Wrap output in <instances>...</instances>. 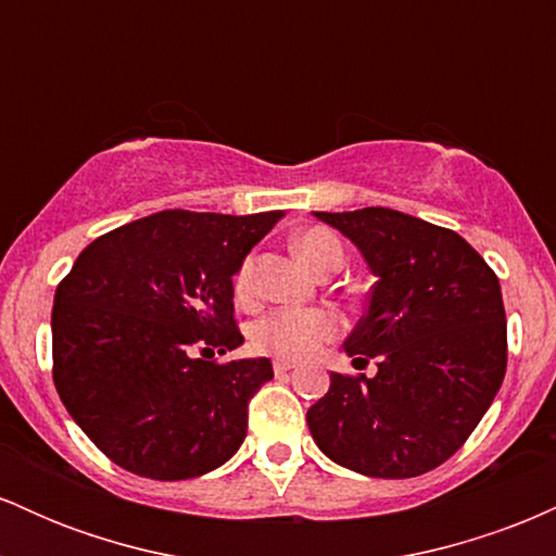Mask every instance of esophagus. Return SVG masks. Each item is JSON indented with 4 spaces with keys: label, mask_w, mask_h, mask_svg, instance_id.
I'll use <instances>...</instances> for the list:
<instances>
[{
    "label": "esophagus",
    "mask_w": 556,
    "mask_h": 556,
    "mask_svg": "<svg viewBox=\"0 0 556 556\" xmlns=\"http://www.w3.org/2000/svg\"><path fill=\"white\" fill-rule=\"evenodd\" d=\"M292 368H295V363L292 361H285V358L274 361V374H287V371H292Z\"/></svg>",
    "instance_id": "esophagus-1"
}]
</instances>
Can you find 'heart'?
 I'll return each instance as SVG.
<instances>
[{"label":"heart","instance_id":"1","mask_svg":"<svg viewBox=\"0 0 556 556\" xmlns=\"http://www.w3.org/2000/svg\"><path fill=\"white\" fill-rule=\"evenodd\" d=\"M292 251L308 271L334 274L344 264L342 240L327 227H311L292 240ZM253 292V258L248 256L235 274V295L240 300ZM337 331V318L318 308H282L258 318L251 327V344L261 353L285 361H303L314 355Z\"/></svg>","mask_w":556,"mask_h":556}]
</instances>
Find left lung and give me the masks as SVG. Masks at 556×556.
<instances>
[{
	"label": "left lung",
	"instance_id": "obj_1",
	"mask_svg": "<svg viewBox=\"0 0 556 556\" xmlns=\"http://www.w3.org/2000/svg\"><path fill=\"white\" fill-rule=\"evenodd\" d=\"M353 242L376 282L344 340L376 376L331 374L311 405L318 450L371 478H413L450 460L500 392L507 368L502 287L452 229L394 208L314 212Z\"/></svg>",
	"mask_w": 556,
	"mask_h": 556
}]
</instances>
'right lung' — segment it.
Here are the masks:
<instances>
[{"instance_id": "obj_1", "label": "right lung", "mask_w": 556, "mask_h": 556, "mask_svg": "<svg viewBox=\"0 0 556 556\" xmlns=\"http://www.w3.org/2000/svg\"><path fill=\"white\" fill-rule=\"evenodd\" d=\"M282 216H143L96 238L56 287L54 387L119 468L182 481L240 450L248 402L274 379L271 361L203 358L242 344L232 277Z\"/></svg>"}]
</instances>
